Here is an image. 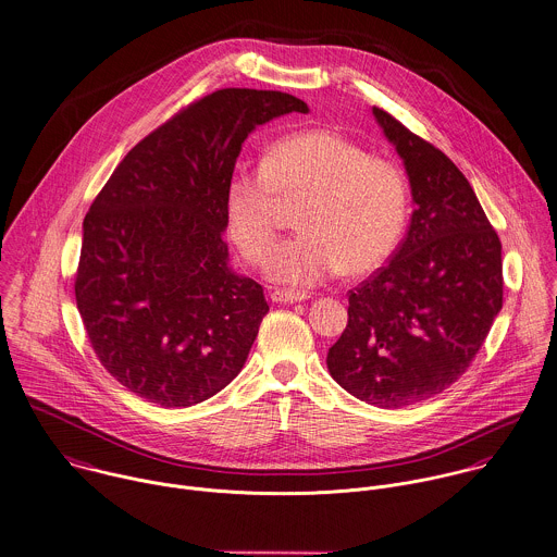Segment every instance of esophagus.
Returning a JSON list of instances; mask_svg holds the SVG:
<instances>
[{
    "label": "esophagus",
    "mask_w": 557,
    "mask_h": 557,
    "mask_svg": "<svg viewBox=\"0 0 557 557\" xmlns=\"http://www.w3.org/2000/svg\"><path fill=\"white\" fill-rule=\"evenodd\" d=\"M271 299L275 304H297V301H308V293H295V290H273Z\"/></svg>",
    "instance_id": "esophagus-1"
}]
</instances>
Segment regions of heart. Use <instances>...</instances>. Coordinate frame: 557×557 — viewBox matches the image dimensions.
<instances>
[{
    "instance_id": "heart-1",
    "label": "heart",
    "mask_w": 557,
    "mask_h": 557,
    "mask_svg": "<svg viewBox=\"0 0 557 557\" xmlns=\"http://www.w3.org/2000/svg\"><path fill=\"white\" fill-rule=\"evenodd\" d=\"M301 230L267 258L271 282L293 288L323 284L343 271L367 275L397 249L408 221L401 169L330 132L301 129L273 140L260 169H236L223 197L225 225L240 256L258 264L280 227V199H301Z\"/></svg>"
}]
</instances>
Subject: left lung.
<instances>
[{"mask_svg": "<svg viewBox=\"0 0 557 557\" xmlns=\"http://www.w3.org/2000/svg\"><path fill=\"white\" fill-rule=\"evenodd\" d=\"M404 160L414 212L391 262L349 293L332 377L377 408L430 399L462 377L504 306L502 240L462 171L373 108Z\"/></svg>", "mask_w": 557, "mask_h": 557, "instance_id": "8db88e82", "label": "left lung"}]
</instances>
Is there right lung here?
Listing matches in <instances>:
<instances>
[{"label":"right lung","mask_w":557,"mask_h":557,"mask_svg":"<svg viewBox=\"0 0 557 557\" xmlns=\"http://www.w3.org/2000/svg\"><path fill=\"white\" fill-rule=\"evenodd\" d=\"M288 112L308 103L216 90L134 145L90 203L75 301L99 362L129 393L188 408L240 373L269 304L230 267L225 184L245 138Z\"/></svg>","instance_id":"obj_1"}]
</instances>
